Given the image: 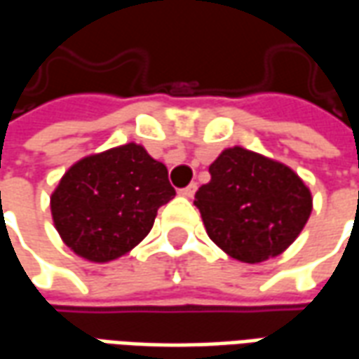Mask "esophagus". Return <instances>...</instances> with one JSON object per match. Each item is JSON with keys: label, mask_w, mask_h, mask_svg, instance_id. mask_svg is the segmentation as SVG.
<instances>
[{"label": "esophagus", "mask_w": 359, "mask_h": 359, "mask_svg": "<svg viewBox=\"0 0 359 359\" xmlns=\"http://www.w3.org/2000/svg\"><path fill=\"white\" fill-rule=\"evenodd\" d=\"M196 190H198V184H196V182H190L187 188H180L179 194L184 196V198H192V196L196 194Z\"/></svg>", "instance_id": "esophagus-1"}]
</instances>
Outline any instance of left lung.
I'll use <instances>...</instances> for the list:
<instances>
[{
  "mask_svg": "<svg viewBox=\"0 0 359 359\" xmlns=\"http://www.w3.org/2000/svg\"><path fill=\"white\" fill-rule=\"evenodd\" d=\"M210 175L194 203L211 241L238 262L283 254L308 223L311 194L286 165L236 146L210 165Z\"/></svg>",
  "mask_w": 359,
  "mask_h": 359,
  "instance_id": "8db88e82",
  "label": "left lung"
}]
</instances>
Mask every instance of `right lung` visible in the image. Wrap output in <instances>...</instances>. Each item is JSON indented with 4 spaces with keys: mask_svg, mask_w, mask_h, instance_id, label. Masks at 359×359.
Segmentation results:
<instances>
[{
    "mask_svg": "<svg viewBox=\"0 0 359 359\" xmlns=\"http://www.w3.org/2000/svg\"><path fill=\"white\" fill-rule=\"evenodd\" d=\"M175 194L167 167L130 142L74 163L51 194V215L74 254L105 264L140 244Z\"/></svg>",
    "mask_w": 359,
    "mask_h": 359,
    "instance_id": "right-lung-1",
    "label": "right lung"
}]
</instances>
